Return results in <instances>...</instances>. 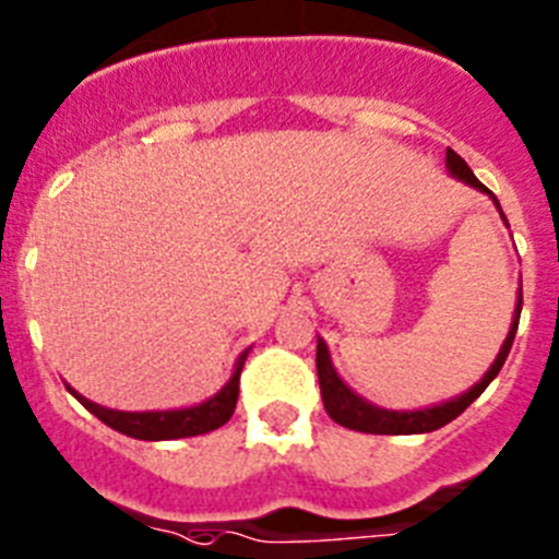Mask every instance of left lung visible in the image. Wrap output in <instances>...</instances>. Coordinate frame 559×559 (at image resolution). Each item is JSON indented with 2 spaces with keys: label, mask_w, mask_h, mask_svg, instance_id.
Wrapping results in <instances>:
<instances>
[{
  "label": "left lung",
  "mask_w": 559,
  "mask_h": 559,
  "mask_svg": "<svg viewBox=\"0 0 559 559\" xmlns=\"http://www.w3.org/2000/svg\"><path fill=\"white\" fill-rule=\"evenodd\" d=\"M448 171L453 174V177H459L461 182H467V186L489 193L495 202V207L501 211V205H498L495 193L489 191L487 186H481L478 179H475V174L469 171V165L464 163V159H461L453 148H448ZM501 216H503V211H501ZM503 222H507V216H503ZM507 227H509V222H507ZM521 309H523V289L518 293V307H514V318H512V326H509L507 340H503L501 352H498L495 362L489 366V371L481 377V382H475L467 394L441 402V405L425 407V411H385V407L371 405V402H366L362 396L354 394L352 388H348L346 382L337 377V371H334V366H332V357H329L326 343L318 337V382H320V396H323V407H326V414L332 416L337 425L348 427V430H360V433L411 436V433H430V430H439V427H444L448 421H453L455 416L464 414V411H467V407L473 405V402L478 400L484 391H487L489 382L498 377V371H501L503 362H507V357H509V348H512L518 323H521Z\"/></svg>",
  "instance_id": "8db88e82"
}]
</instances>
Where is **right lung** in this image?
Returning <instances> with one entry per match:
<instances>
[{
    "instance_id": "obj_1",
    "label": "right lung",
    "mask_w": 559,
    "mask_h": 559,
    "mask_svg": "<svg viewBox=\"0 0 559 559\" xmlns=\"http://www.w3.org/2000/svg\"><path fill=\"white\" fill-rule=\"evenodd\" d=\"M247 352H250V348H247ZM247 352L236 360V371H233V377L227 380V385L222 388L219 394H213L211 400L193 407L129 414V411H111V407L95 405V402H90L86 396L72 391V388H70V394L75 396V400L81 402L90 414L98 416L104 425H109L111 430H118V433L123 436H132V439L168 441V439H188V436H202L225 425V421L233 416V411H236V400H239V377H241V368H245Z\"/></svg>"
}]
</instances>
